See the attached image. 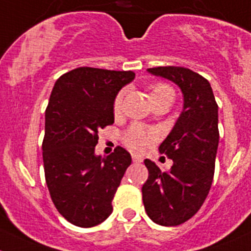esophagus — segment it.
<instances>
[{
	"instance_id": "1",
	"label": "esophagus",
	"mask_w": 251,
	"mask_h": 251,
	"mask_svg": "<svg viewBox=\"0 0 251 251\" xmlns=\"http://www.w3.org/2000/svg\"><path fill=\"white\" fill-rule=\"evenodd\" d=\"M131 157H132L133 162H142L144 161V157H142L141 154H137V153H132L131 154Z\"/></svg>"
}]
</instances>
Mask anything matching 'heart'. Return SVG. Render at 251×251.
<instances>
[{
    "instance_id": "b5f03b06",
    "label": "heart",
    "mask_w": 251,
    "mask_h": 251,
    "mask_svg": "<svg viewBox=\"0 0 251 251\" xmlns=\"http://www.w3.org/2000/svg\"><path fill=\"white\" fill-rule=\"evenodd\" d=\"M150 97L153 101L154 99H160V98H175V91L171 88L168 84L162 83V81H157L150 85ZM123 97L124 91L115 97L114 102H112V110L115 114H119L121 110V104H123ZM156 132L154 130L150 127H145L141 125H132L124 135V144L132 151H144L147 147L151 146L153 141L156 140Z\"/></svg>"
}]
</instances>
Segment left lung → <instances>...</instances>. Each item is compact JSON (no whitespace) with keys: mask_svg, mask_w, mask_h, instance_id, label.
Segmentation results:
<instances>
[{"mask_svg":"<svg viewBox=\"0 0 251 251\" xmlns=\"http://www.w3.org/2000/svg\"><path fill=\"white\" fill-rule=\"evenodd\" d=\"M151 74L181 88L183 110L160 152L173 161L167 172L145 160L149 178L142 186V201L151 221L163 226H179L204 203L213 177L219 144L218 104L209 81L183 67L150 68Z\"/></svg>","mask_w":251,"mask_h":251,"instance_id":"8db88e82","label":"left lung"}]
</instances>
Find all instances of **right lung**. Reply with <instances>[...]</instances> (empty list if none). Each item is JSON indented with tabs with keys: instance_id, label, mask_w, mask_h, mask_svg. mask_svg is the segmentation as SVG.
I'll return each instance as SVG.
<instances>
[{
	"instance_id": "1",
	"label": "right lung",
	"mask_w": 251,
	"mask_h": 251,
	"mask_svg": "<svg viewBox=\"0 0 251 251\" xmlns=\"http://www.w3.org/2000/svg\"><path fill=\"white\" fill-rule=\"evenodd\" d=\"M135 73L80 67L55 81L46 109L42 144L50 198L69 223L91 228L111 214L112 200L131 156L118 146L95 154L98 132L114 124L112 102Z\"/></svg>"
}]
</instances>
